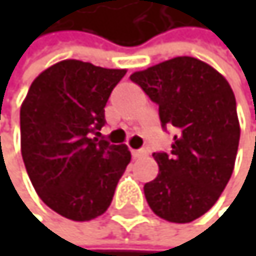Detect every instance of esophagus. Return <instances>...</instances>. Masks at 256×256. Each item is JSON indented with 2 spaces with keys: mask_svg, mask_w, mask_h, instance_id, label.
Masks as SVG:
<instances>
[{
  "mask_svg": "<svg viewBox=\"0 0 256 256\" xmlns=\"http://www.w3.org/2000/svg\"><path fill=\"white\" fill-rule=\"evenodd\" d=\"M147 154V150L146 149H138V150H132V156L134 158H141V156H144Z\"/></svg>",
  "mask_w": 256,
  "mask_h": 256,
  "instance_id": "34e87169",
  "label": "esophagus"
}]
</instances>
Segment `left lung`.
<instances>
[{"label":"left lung","instance_id":"1","mask_svg":"<svg viewBox=\"0 0 256 256\" xmlns=\"http://www.w3.org/2000/svg\"><path fill=\"white\" fill-rule=\"evenodd\" d=\"M156 106L161 127L175 130L169 154L155 152L158 176L144 184L150 209L170 222L208 212L228 186L238 150L236 101L226 78L192 56L130 75Z\"/></svg>","mask_w":256,"mask_h":256}]
</instances>
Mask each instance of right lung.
<instances>
[{
  "label": "right lung",
  "mask_w": 256,
  "mask_h": 256,
  "mask_svg": "<svg viewBox=\"0 0 256 256\" xmlns=\"http://www.w3.org/2000/svg\"><path fill=\"white\" fill-rule=\"evenodd\" d=\"M122 68L66 60L44 70L20 110L21 154L40 198L56 214L89 221L110 206L130 162L127 146L92 138Z\"/></svg>",
  "instance_id": "1"
}]
</instances>
